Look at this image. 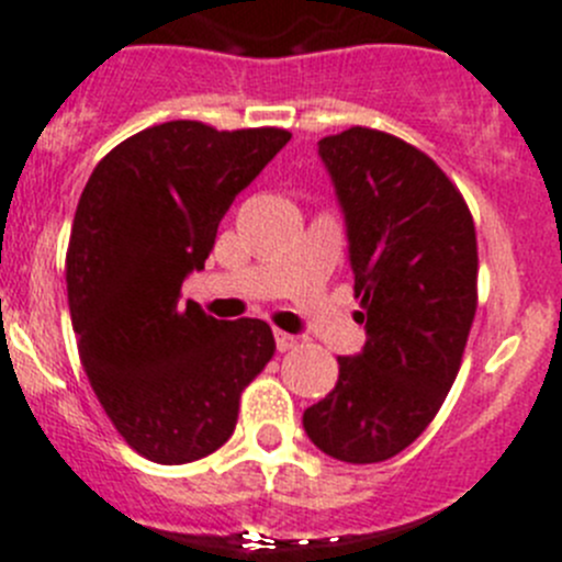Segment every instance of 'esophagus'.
<instances>
[{"instance_id": "34e87169", "label": "esophagus", "mask_w": 562, "mask_h": 562, "mask_svg": "<svg viewBox=\"0 0 562 562\" xmlns=\"http://www.w3.org/2000/svg\"><path fill=\"white\" fill-rule=\"evenodd\" d=\"M297 345V339L292 337V334H286V331H276V348L281 353H286V351H292V348H295Z\"/></svg>"}]
</instances>
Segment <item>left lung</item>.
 <instances>
[{
    "instance_id": "left-lung-1",
    "label": "left lung",
    "mask_w": 562,
    "mask_h": 562,
    "mask_svg": "<svg viewBox=\"0 0 562 562\" xmlns=\"http://www.w3.org/2000/svg\"><path fill=\"white\" fill-rule=\"evenodd\" d=\"M317 147L342 205L368 342L337 359V384L303 412V429L323 454L368 465L418 440L460 373L476 231L460 189L418 147L359 125Z\"/></svg>"
}]
</instances>
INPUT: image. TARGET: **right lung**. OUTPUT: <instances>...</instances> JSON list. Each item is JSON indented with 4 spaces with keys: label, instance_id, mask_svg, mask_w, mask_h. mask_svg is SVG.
<instances>
[{
    "label": "right lung",
    "instance_id": "1",
    "mask_svg": "<svg viewBox=\"0 0 562 562\" xmlns=\"http://www.w3.org/2000/svg\"><path fill=\"white\" fill-rule=\"evenodd\" d=\"M292 138L281 127L153 125L94 167L66 254L77 351L133 451L183 465L236 429L239 395L276 353L265 321H217L180 286L203 270L236 194Z\"/></svg>",
    "mask_w": 562,
    "mask_h": 562
}]
</instances>
